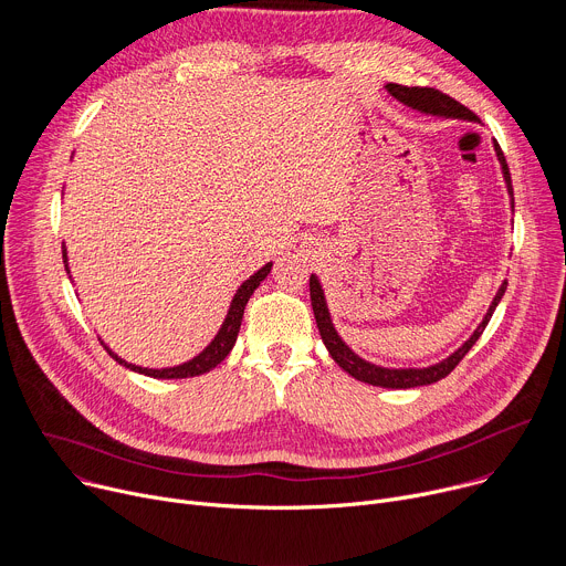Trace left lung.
Returning a JSON list of instances; mask_svg holds the SVG:
<instances>
[{
    "instance_id": "1",
    "label": "left lung",
    "mask_w": 566,
    "mask_h": 566,
    "mask_svg": "<svg viewBox=\"0 0 566 566\" xmlns=\"http://www.w3.org/2000/svg\"><path fill=\"white\" fill-rule=\"evenodd\" d=\"M387 92L400 101L402 105H408L412 109H419L423 114H434V116H446V118H463V120H476V116L463 107L461 103H457L454 98H450L448 94L439 92V90H432V87H406V85H394L389 83L387 85ZM495 151H497V158L502 164V172H504V179H506V188L509 192L513 195V184H511V172H509V164H506V156L500 147V143H495ZM515 208V203H513ZM506 286L509 282H504L486 313V317L481 319V325L474 329V334L470 336V340H465L452 356H448L446 360L432 365V367H423V369H387V367H378V365H371L367 360H363L360 356H356L338 336V332L334 329V322H332V315H329V308H327V302H325V293H322V286L317 282L315 275H311L308 280V291H311V306H313V315H315V325L319 329V336H322V343H325V347L329 349L332 358L347 371L352 374L356 380H363V382H369V385H376V387H391V389H408V387H421V385H432L441 378H446L461 360L463 356L472 349V345L479 340V336L483 334V329H486L489 319L493 315V311L497 308L502 295L506 293Z\"/></svg>"
}]
</instances>
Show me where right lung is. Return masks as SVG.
<instances>
[{
    "instance_id": "1",
    "label": "right lung",
    "mask_w": 566,
    "mask_h": 566,
    "mask_svg": "<svg viewBox=\"0 0 566 566\" xmlns=\"http://www.w3.org/2000/svg\"><path fill=\"white\" fill-rule=\"evenodd\" d=\"M62 260H64V269L69 273V264H66V249L62 244ZM271 262L266 266H262L255 275H251V280H247L244 284H241L230 302V308H228V315L223 319V325L219 329V334L214 336V340L199 354L195 356L192 360L184 363V365H177V367H168V369H147V367H138V365H132V363H125L123 358H118L105 343V349L109 352V356L120 363L123 367L132 369V371H138V374H145V376H154V378H190V376H199V374H206L210 371L212 367H217L232 349L234 340H237V334H239V327H241V317H244V308H247V302L251 300V295L255 293V289L262 284V280L271 273Z\"/></svg>"
}]
</instances>
